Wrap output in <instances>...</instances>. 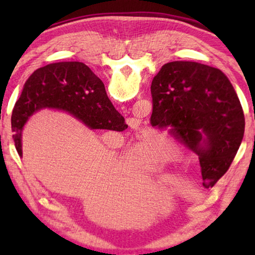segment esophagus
I'll list each match as a JSON object with an SVG mask.
<instances>
[{
	"instance_id": "obj_1",
	"label": "esophagus",
	"mask_w": 255,
	"mask_h": 255,
	"mask_svg": "<svg viewBox=\"0 0 255 255\" xmlns=\"http://www.w3.org/2000/svg\"><path fill=\"white\" fill-rule=\"evenodd\" d=\"M130 127H131L132 129H138V128H139V122H138L137 119H131Z\"/></svg>"
}]
</instances>
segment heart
<instances>
[{
  "instance_id": "1",
  "label": "heart",
  "mask_w": 255,
  "mask_h": 255,
  "mask_svg": "<svg viewBox=\"0 0 255 255\" xmlns=\"http://www.w3.org/2000/svg\"><path fill=\"white\" fill-rule=\"evenodd\" d=\"M169 144L165 140L149 141L133 153L131 162L137 169L146 173H156L170 161Z\"/></svg>"
}]
</instances>
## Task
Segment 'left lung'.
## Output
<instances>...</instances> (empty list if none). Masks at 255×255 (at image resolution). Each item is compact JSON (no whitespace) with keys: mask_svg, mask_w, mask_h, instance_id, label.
I'll use <instances>...</instances> for the list:
<instances>
[{"mask_svg":"<svg viewBox=\"0 0 255 255\" xmlns=\"http://www.w3.org/2000/svg\"><path fill=\"white\" fill-rule=\"evenodd\" d=\"M150 125L199 156L205 188L226 173L244 136L245 119L239 97L218 68L196 62L163 65L150 86Z\"/></svg>","mask_w":255,"mask_h":255,"instance_id":"1","label":"left lung"}]
</instances>
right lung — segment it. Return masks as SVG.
<instances>
[{"label": "right lung", "mask_w": 255, "mask_h": 255, "mask_svg": "<svg viewBox=\"0 0 255 255\" xmlns=\"http://www.w3.org/2000/svg\"><path fill=\"white\" fill-rule=\"evenodd\" d=\"M46 108L66 111L90 129L123 131L128 127L108 98L103 82L84 63L49 64L30 75L12 112L13 140L20 156L24 124Z\"/></svg>", "instance_id": "obj_1"}]
</instances>
